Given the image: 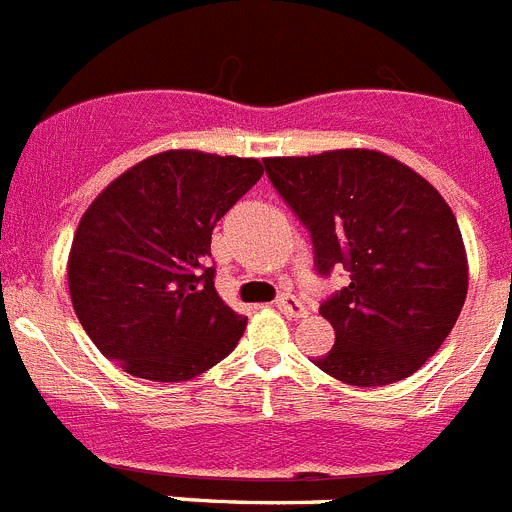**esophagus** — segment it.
<instances>
[{
	"label": "esophagus",
	"mask_w": 512,
	"mask_h": 512,
	"mask_svg": "<svg viewBox=\"0 0 512 512\" xmlns=\"http://www.w3.org/2000/svg\"><path fill=\"white\" fill-rule=\"evenodd\" d=\"M277 310L284 312V315H289V318H305L307 315V307L302 305L300 300H297L295 295H282L277 300Z\"/></svg>",
	"instance_id": "obj_1"
}]
</instances>
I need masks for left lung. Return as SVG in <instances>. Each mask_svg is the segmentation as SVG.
Masks as SVG:
<instances>
[{
    "mask_svg": "<svg viewBox=\"0 0 512 512\" xmlns=\"http://www.w3.org/2000/svg\"><path fill=\"white\" fill-rule=\"evenodd\" d=\"M266 174L310 230L315 269L348 271L320 305L336 343L315 366L384 387L431 359L459 318L469 266L454 212L433 184L369 148L266 158Z\"/></svg>",
    "mask_w": 512,
    "mask_h": 512,
    "instance_id": "8db88e82",
    "label": "left lung"
}]
</instances>
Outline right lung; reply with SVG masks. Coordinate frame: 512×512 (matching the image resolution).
Masks as SVG:
<instances>
[{
    "instance_id": "add662e5",
    "label": "right lung",
    "mask_w": 512,
    "mask_h": 512,
    "mask_svg": "<svg viewBox=\"0 0 512 512\" xmlns=\"http://www.w3.org/2000/svg\"><path fill=\"white\" fill-rule=\"evenodd\" d=\"M259 158L164 151L87 207L69 253V292L94 346L128 374L187 382L241 341L246 318L215 292L217 220L259 182Z\"/></svg>"
}]
</instances>
